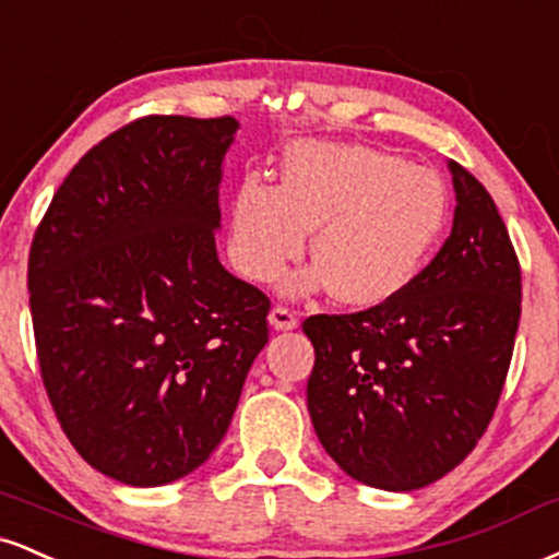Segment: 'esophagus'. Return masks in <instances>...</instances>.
<instances>
[{
    "label": "esophagus",
    "instance_id": "1",
    "mask_svg": "<svg viewBox=\"0 0 559 559\" xmlns=\"http://www.w3.org/2000/svg\"><path fill=\"white\" fill-rule=\"evenodd\" d=\"M271 325L275 331H294V328L299 325V318L294 309H288L284 305H275L271 309Z\"/></svg>",
    "mask_w": 559,
    "mask_h": 559
}]
</instances>
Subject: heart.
Wrapping results in <instances>:
<instances>
[{"mask_svg":"<svg viewBox=\"0 0 559 559\" xmlns=\"http://www.w3.org/2000/svg\"><path fill=\"white\" fill-rule=\"evenodd\" d=\"M448 194L429 169L369 145L297 143L275 187L239 181L228 254L245 278L267 284L301 258L314 228L318 265L292 288L333 286L352 307H378L414 284L442 237Z\"/></svg>","mask_w":559,"mask_h":559,"instance_id":"1","label":"heart"}]
</instances>
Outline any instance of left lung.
Here are the masks:
<instances>
[{
  "instance_id": "left-lung-1",
  "label": "left lung",
  "mask_w": 559,
  "mask_h": 559,
  "mask_svg": "<svg viewBox=\"0 0 559 559\" xmlns=\"http://www.w3.org/2000/svg\"><path fill=\"white\" fill-rule=\"evenodd\" d=\"M453 228L406 292L301 322L307 408L352 479L412 492L453 472L492 421L521 320V265L495 200L450 160Z\"/></svg>"
}]
</instances>
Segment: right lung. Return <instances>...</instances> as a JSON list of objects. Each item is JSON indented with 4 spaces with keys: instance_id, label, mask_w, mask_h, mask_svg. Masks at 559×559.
I'll list each match as a JSON object with an SVG mask.
<instances>
[{
    "instance_id": "1",
    "label": "right lung",
    "mask_w": 559,
    "mask_h": 559,
    "mask_svg": "<svg viewBox=\"0 0 559 559\" xmlns=\"http://www.w3.org/2000/svg\"><path fill=\"white\" fill-rule=\"evenodd\" d=\"M234 117H143L72 166L31 245L38 367L100 474L158 487L224 440L271 299L218 262Z\"/></svg>"
}]
</instances>
